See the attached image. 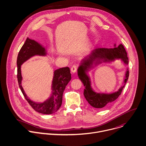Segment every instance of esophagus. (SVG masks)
<instances>
[{
  "instance_id": "1",
  "label": "esophagus",
  "mask_w": 146,
  "mask_h": 146,
  "mask_svg": "<svg viewBox=\"0 0 146 146\" xmlns=\"http://www.w3.org/2000/svg\"><path fill=\"white\" fill-rule=\"evenodd\" d=\"M77 66L76 65H74L72 66L71 68V71L73 72V73H75L77 71Z\"/></svg>"
}]
</instances>
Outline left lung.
<instances>
[{
  "label": "left lung",
  "mask_w": 146,
  "mask_h": 146,
  "mask_svg": "<svg viewBox=\"0 0 146 146\" xmlns=\"http://www.w3.org/2000/svg\"><path fill=\"white\" fill-rule=\"evenodd\" d=\"M114 46H115V45ZM115 59H121L125 64H128L129 60L127 53L121 44L117 47L111 48H97L81 61V64L78 69V76L85 86L83 94L86 100L94 108L103 109L110 105L121 94L124 86L121 87L118 92L110 94L96 93L92 89L89 78L86 75V71L90 68L94 64L100 63L102 62L113 61ZM128 76L129 71L127 70L124 80V84H126Z\"/></svg>",
  "instance_id": "obj_1"
}]
</instances>
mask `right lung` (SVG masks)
<instances>
[{"mask_svg": "<svg viewBox=\"0 0 146 146\" xmlns=\"http://www.w3.org/2000/svg\"><path fill=\"white\" fill-rule=\"evenodd\" d=\"M45 48H43L35 40L27 38L17 57V78L19 88L29 105L38 113L49 114L57 111L62 105L63 92L67 84L71 79L70 68L67 67L54 71L52 86V95L48 100L42 103H36L31 101L26 96L21 85V64L32 56L35 55L43 56L45 55Z\"/></svg>", "mask_w": 146, "mask_h": 146, "instance_id": "right-lung-1", "label": "right lung"}]
</instances>
